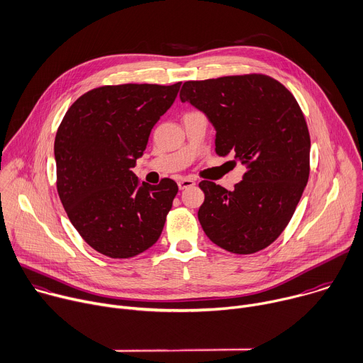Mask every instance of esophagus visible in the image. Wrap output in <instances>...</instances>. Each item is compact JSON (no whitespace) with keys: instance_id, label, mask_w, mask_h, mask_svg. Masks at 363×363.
Instances as JSON below:
<instances>
[{"instance_id":"esophagus-1","label":"esophagus","mask_w":363,"mask_h":363,"mask_svg":"<svg viewBox=\"0 0 363 363\" xmlns=\"http://www.w3.org/2000/svg\"><path fill=\"white\" fill-rule=\"evenodd\" d=\"M177 184H179V189H180V190H184V189H187V187L194 186L196 183H194V180L190 179V177H182V179H179Z\"/></svg>"}]
</instances>
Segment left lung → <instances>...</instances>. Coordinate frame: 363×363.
Masks as SVG:
<instances>
[{
    "mask_svg": "<svg viewBox=\"0 0 363 363\" xmlns=\"http://www.w3.org/2000/svg\"><path fill=\"white\" fill-rule=\"evenodd\" d=\"M180 100L211 121L216 153L246 166L232 191L199 183L206 236L236 255L263 250L291 222L309 179L311 135L301 106L281 83L257 72L186 82Z\"/></svg>",
    "mask_w": 363,
    "mask_h": 363,
    "instance_id": "8db88e82",
    "label": "left lung"
}]
</instances>
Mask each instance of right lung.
<instances>
[{"label": "right lung", "mask_w": 363, "mask_h": 363, "mask_svg": "<svg viewBox=\"0 0 363 363\" xmlns=\"http://www.w3.org/2000/svg\"><path fill=\"white\" fill-rule=\"evenodd\" d=\"M182 83L101 86L84 93L58 125L57 191L87 245L111 259L134 257L160 238L179 187L138 184L133 167Z\"/></svg>", "instance_id": "1"}]
</instances>
